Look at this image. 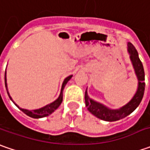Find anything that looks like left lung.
<instances>
[{
  "instance_id": "1",
  "label": "left lung",
  "mask_w": 150,
  "mask_h": 150,
  "mask_svg": "<svg viewBox=\"0 0 150 150\" xmlns=\"http://www.w3.org/2000/svg\"><path fill=\"white\" fill-rule=\"evenodd\" d=\"M128 52L129 54L130 61L132 62L136 77L138 79L137 91L129 103H127L125 105L119 108L112 109L101 103L92 99L88 94V91L86 90L85 92V103L88 108V110L95 117L100 118L102 120L108 122H113L127 117L131 112L135 110L143 98L144 93V87H145V83L144 82V67L139 57L137 50L134 47V45L130 42H128Z\"/></svg>"
}]
</instances>
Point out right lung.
Wrapping results in <instances>:
<instances>
[{
	"mask_svg": "<svg viewBox=\"0 0 150 150\" xmlns=\"http://www.w3.org/2000/svg\"><path fill=\"white\" fill-rule=\"evenodd\" d=\"M72 75H70L68 77H67L63 83H62V88H61V92L60 94L58 96V98L52 103H51L49 104L46 105V106L42 107V108H38V109H34V110H28V109H24V108H21L20 107L18 106L17 104H16L14 103V101L12 100L11 97L10 96V93H9L8 91V88H7V83H6V71L5 72V85H6V92H7V94H8L9 98L12 101L13 103H15V105L18 107L20 108L21 110L24 113H26L27 116L31 117V118H44V117H47L50 114H52V112H54L55 110L60 106L62 102V94H63V89L66 86V84L67 83V82L72 78Z\"/></svg>",
	"mask_w": 150,
	"mask_h": 150,
	"instance_id": "1",
	"label": "right lung"
}]
</instances>
